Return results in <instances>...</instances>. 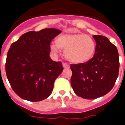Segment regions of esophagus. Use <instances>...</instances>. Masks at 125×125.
<instances>
[{
	"instance_id": "34e87169",
	"label": "esophagus",
	"mask_w": 125,
	"mask_h": 125,
	"mask_svg": "<svg viewBox=\"0 0 125 125\" xmlns=\"http://www.w3.org/2000/svg\"><path fill=\"white\" fill-rule=\"evenodd\" d=\"M62 66H63V67L64 69H66V68H69V64L67 63H65V62H63V63H62Z\"/></svg>"
}]
</instances>
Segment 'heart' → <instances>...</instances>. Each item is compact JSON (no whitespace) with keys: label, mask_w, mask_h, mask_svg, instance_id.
I'll use <instances>...</instances> for the list:
<instances>
[{"label":"heart","mask_w":125,"mask_h":125,"mask_svg":"<svg viewBox=\"0 0 125 125\" xmlns=\"http://www.w3.org/2000/svg\"><path fill=\"white\" fill-rule=\"evenodd\" d=\"M95 43L91 36L83 34H64L52 43L51 49L57 52L59 48L65 51V56L69 61L83 63L91 59L95 51Z\"/></svg>","instance_id":"obj_1"}]
</instances>
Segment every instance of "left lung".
Listing matches in <instances>:
<instances>
[{"label":"left lung","mask_w":125,"mask_h":125,"mask_svg":"<svg viewBox=\"0 0 125 125\" xmlns=\"http://www.w3.org/2000/svg\"><path fill=\"white\" fill-rule=\"evenodd\" d=\"M94 55L85 63L71 64V84L77 96L94 99L113 88L119 75V58L116 47L106 37L93 35Z\"/></svg>","instance_id":"obj_1"}]
</instances>
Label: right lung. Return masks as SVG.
Wrapping results in <instances>:
<instances>
[{
	"mask_svg": "<svg viewBox=\"0 0 125 125\" xmlns=\"http://www.w3.org/2000/svg\"><path fill=\"white\" fill-rule=\"evenodd\" d=\"M61 32L56 29L30 31L11 44L6 56V74L12 90L22 99L37 102L52 93L63 66L61 62L51 59L50 44Z\"/></svg>",
	"mask_w": 125,
	"mask_h": 125,
	"instance_id": "right-lung-1",
	"label": "right lung"
}]
</instances>
